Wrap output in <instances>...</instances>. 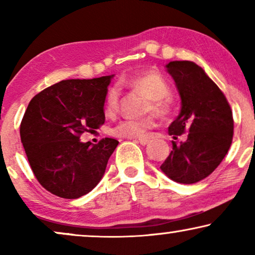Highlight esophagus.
Here are the masks:
<instances>
[{"label":"esophagus","instance_id":"obj_1","mask_svg":"<svg viewBox=\"0 0 255 255\" xmlns=\"http://www.w3.org/2000/svg\"><path fill=\"white\" fill-rule=\"evenodd\" d=\"M135 141L139 142L140 145H146L148 142V139L147 138H139V139H134Z\"/></svg>","mask_w":255,"mask_h":255}]
</instances>
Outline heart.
Returning a JSON list of instances; mask_svg holds the SVG:
<instances>
[{"mask_svg":"<svg viewBox=\"0 0 255 255\" xmlns=\"http://www.w3.org/2000/svg\"><path fill=\"white\" fill-rule=\"evenodd\" d=\"M121 85L149 99L146 106V113L153 111L160 116H167L173 109V100L168 95L170 92L169 85L159 72L145 71L137 73L122 80ZM118 108L120 90L116 87H113L108 90L104 99V113L107 116H114L118 111ZM153 123V117L144 120H124L113 128V134L127 138L144 137Z\"/></svg>","mask_w":255,"mask_h":255,"instance_id":"b5f03b06","label":"heart"}]
</instances>
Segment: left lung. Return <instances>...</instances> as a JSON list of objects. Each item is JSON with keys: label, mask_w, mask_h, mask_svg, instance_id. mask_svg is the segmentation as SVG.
I'll use <instances>...</instances> for the list:
<instances>
[{"label": "left lung", "mask_w": 255, "mask_h": 255, "mask_svg": "<svg viewBox=\"0 0 255 255\" xmlns=\"http://www.w3.org/2000/svg\"><path fill=\"white\" fill-rule=\"evenodd\" d=\"M166 71L175 82L181 99L179 116L168 133H187L160 169L175 182L196 183L210 175L228 153L233 137V117L226 97L204 69L193 61H170Z\"/></svg>", "instance_id": "left-lung-1"}]
</instances>
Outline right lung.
Returning a JSON list of instances; mask_svg holds the SVG:
<instances>
[{"instance_id":"obj_1","label":"right lung","mask_w":255,"mask_h":255,"mask_svg":"<svg viewBox=\"0 0 255 255\" xmlns=\"http://www.w3.org/2000/svg\"><path fill=\"white\" fill-rule=\"evenodd\" d=\"M114 75L62 80L30 101L20 123V140L31 169L45 189L79 198L97 186L118 140L82 142L80 135L106 121L104 99Z\"/></svg>"}]
</instances>
